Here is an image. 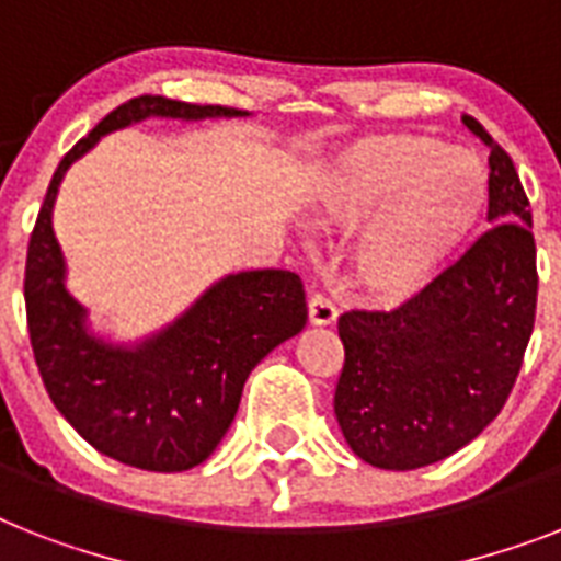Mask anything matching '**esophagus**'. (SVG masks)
I'll list each match as a JSON object with an SVG mask.
<instances>
[{
  "label": "esophagus",
  "mask_w": 561,
  "mask_h": 561,
  "mask_svg": "<svg viewBox=\"0 0 561 561\" xmlns=\"http://www.w3.org/2000/svg\"><path fill=\"white\" fill-rule=\"evenodd\" d=\"M308 322L311 325H334L336 322V308L334 302L322 294H313L308 299Z\"/></svg>",
  "instance_id": "34e87169"
}]
</instances>
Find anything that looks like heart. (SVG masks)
<instances>
[{
    "mask_svg": "<svg viewBox=\"0 0 561 561\" xmlns=\"http://www.w3.org/2000/svg\"><path fill=\"white\" fill-rule=\"evenodd\" d=\"M490 202L484 163L414 131L345 147L313 186L317 221L359 227L345 253L348 285L377 305L430 288L472 239Z\"/></svg>",
    "mask_w": 561,
    "mask_h": 561,
    "instance_id": "heart-1",
    "label": "heart"
}]
</instances>
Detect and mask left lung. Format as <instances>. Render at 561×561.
I'll list each match as a JSON object with an SVG mask.
<instances>
[{
    "instance_id": "1",
    "label": "left lung",
    "mask_w": 561,
    "mask_h": 561,
    "mask_svg": "<svg viewBox=\"0 0 561 561\" xmlns=\"http://www.w3.org/2000/svg\"><path fill=\"white\" fill-rule=\"evenodd\" d=\"M490 147V230L394 311L340 317L345 366L334 414L357 458L417 470L478 438L507 403L536 320V241L510 154Z\"/></svg>"
}]
</instances>
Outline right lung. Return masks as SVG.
<instances>
[{
  "label": "right lung",
  "mask_w": 561,
  "mask_h": 561,
  "mask_svg": "<svg viewBox=\"0 0 561 561\" xmlns=\"http://www.w3.org/2000/svg\"><path fill=\"white\" fill-rule=\"evenodd\" d=\"M241 117L250 112L152 94L123 103L59 161L31 233L25 308L48 398L98 453L138 470L184 472L207 461L239 412L250 371L305 328L302 282L273 267L227 273L172 322L117 343L91 328L89 308L68 290L54 202L68 167L112 131L144 121Z\"/></svg>",
  "instance_id": "1"
}]
</instances>
